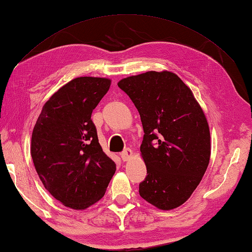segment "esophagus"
<instances>
[{
	"instance_id": "esophagus-1",
	"label": "esophagus",
	"mask_w": 252,
	"mask_h": 252,
	"mask_svg": "<svg viewBox=\"0 0 252 252\" xmlns=\"http://www.w3.org/2000/svg\"><path fill=\"white\" fill-rule=\"evenodd\" d=\"M132 155H133V151L131 150V149H126L125 151H123L121 154H120V156H121V158H122V160L123 161H126V160H129L131 157H132Z\"/></svg>"
}]
</instances>
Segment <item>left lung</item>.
Wrapping results in <instances>:
<instances>
[{
  "label": "left lung",
  "mask_w": 252,
  "mask_h": 252,
  "mask_svg": "<svg viewBox=\"0 0 252 252\" xmlns=\"http://www.w3.org/2000/svg\"><path fill=\"white\" fill-rule=\"evenodd\" d=\"M140 113L147 176L140 195L159 210L184 204L211 156L209 123L190 88L175 73L150 71L118 83Z\"/></svg>",
  "instance_id": "1"
}]
</instances>
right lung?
<instances>
[{"mask_svg": "<svg viewBox=\"0 0 252 252\" xmlns=\"http://www.w3.org/2000/svg\"><path fill=\"white\" fill-rule=\"evenodd\" d=\"M109 78L76 77L44 103L32 135L31 154L53 198L73 210L99 201L116 164L102 152L91 117L109 91Z\"/></svg>", "mask_w": 252, "mask_h": 252, "instance_id": "add662e5", "label": "right lung"}]
</instances>
